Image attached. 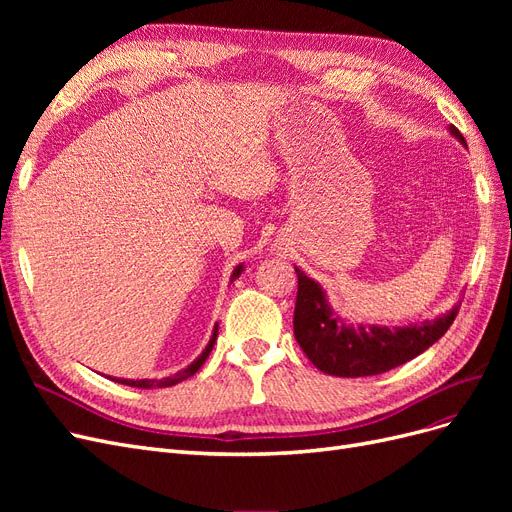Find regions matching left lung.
<instances>
[{"mask_svg":"<svg viewBox=\"0 0 512 512\" xmlns=\"http://www.w3.org/2000/svg\"><path fill=\"white\" fill-rule=\"evenodd\" d=\"M457 141L468 149L466 138L451 126ZM299 280L294 305V337L320 371L339 378H361L384 374L412 361L425 352L451 327L459 305L436 320H423L408 327H378V324H350L333 312L327 292L318 282L294 267Z\"/></svg>","mask_w":512,"mask_h":512,"instance_id":"obj_1","label":"left lung"}]
</instances>
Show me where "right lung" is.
<instances>
[{"mask_svg":"<svg viewBox=\"0 0 512 512\" xmlns=\"http://www.w3.org/2000/svg\"><path fill=\"white\" fill-rule=\"evenodd\" d=\"M241 271H243V265H237L235 267V271H232V275H230V282H235L237 277L241 275ZM215 339H218V324H215V329H213V335H211V339H209V344H207V348L200 352V356L198 359H194L188 367L185 369H181V371H177L175 376H168V378H162V380H126V378H113L115 382H119V384H126V386H136V389H166V386H173V384H179V382H183V380H188L190 376H194L196 371L200 369V365H203L205 361H207V356H209V352L213 350V344H215Z\"/></svg>","mask_w":512,"mask_h":512,"instance_id":"right-lung-1","label":"right lung"}]
</instances>
